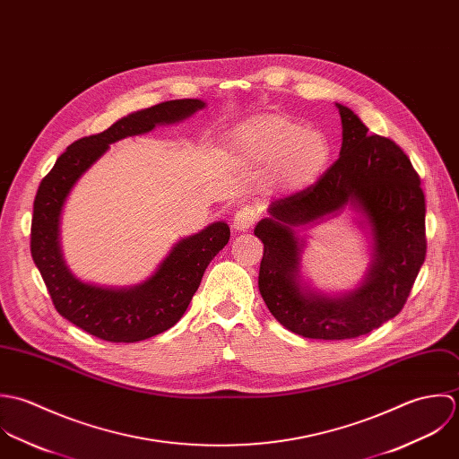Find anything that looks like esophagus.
<instances>
[{
  "label": "esophagus",
  "instance_id": "34e87169",
  "mask_svg": "<svg viewBox=\"0 0 459 459\" xmlns=\"http://www.w3.org/2000/svg\"><path fill=\"white\" fill-rule=\"evenodd\" d=\"M257 218H259V214H257V211H255L254 207L243 205V207H239V209L236 211V214H234V229L245 232V230H248L252 225H255Z\"/></svg>",
  "mask_w": 459,
  "mask_h": 459
}]
</instances>
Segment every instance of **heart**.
<instances>
[{"label":"heart","mask_w":459,"mask_h":459,"mask_svg":"<svg viewBox=\"0 0 459 459\" xmlns=\"http://www.w3.org/2000/svg\"><path fill=\"white\" fill-rule=\"evenodd\" d=\"M230 156L248 167L272 169L283 189L316 183L330 160V143L316 129L283 113H264L239 124L227 140Z\"/></svg>","instance_id":"heart-1"}]
</instances>
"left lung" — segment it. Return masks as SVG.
Returning <instances> with one entry per match:
<instances>
[{
  "mask_svg": "<svg viewBox=\"0 0 459 459\" xmlns=\"http://www.w3.org/2000/svg\"><path fill=\"white\" fill-rule=\"evenodd\" d=\"M342 120L341 158L310 186L281 196L255 227L264 243L259 290L287 330L323 341L366 335L395 317L426 259V198L410 158L390 138L337 104ZM360 208L371 225L373 266L355 293L328 299L297 281L299 244L291 227L345 206Z\"/></svg>",
  "mask_w": 459,
  "mask_h": 459,
  "instance_id": "1",
  "label": "left lung"
}]
</instances>
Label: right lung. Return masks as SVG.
Returning a JSON list of instances; mask_svg holds the SVG:
<instances>
[{"label": "right lung", "mask_w": 459, "mask_h": 459, "mask_svg": "<svg viewBox=\"0 0 459 459\" xmlns=\"http://www.w3.org/2000/svg\"><path fill=\"white\" fill-rule=\"evenodd\" d=\"M200 99H176L131 113L102 133L76 140L42 179L33 202L30 248L55 308L67 321L108 342H138L172 328L183 317L207 264L229 243L230 229L218 221L179 241L160 270L133 289H106L73 275L62 257L58 225L74 183L109 143L147 133L156 124L183 120L204 108Z\"/></svg>", "instance_id": "obj_1"}]
</instances>
